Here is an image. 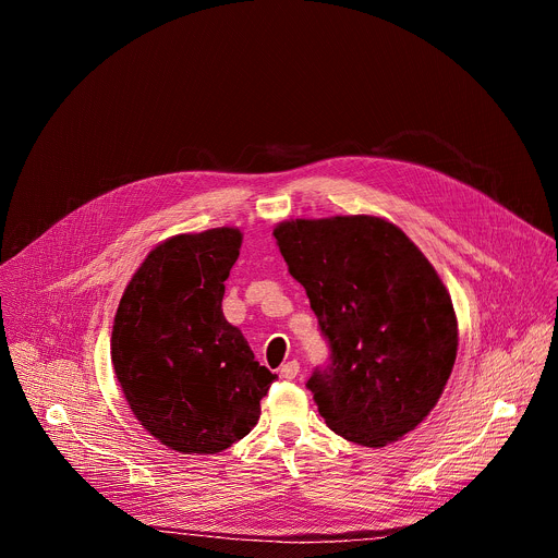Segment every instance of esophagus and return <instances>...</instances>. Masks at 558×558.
Listing matches in <instances>:
<instances>
[{
  "label": "esophagus",
  "instance_id": "obj_1",
  "mask_svg": "<svg viewBox=\"0 0 558 558\" xmlns=\"http://www.w3.org/2000/svg\"><path fill=\"white\" fill-rule=\"evenodd\" d=\"M298 373H300V364H298L295 360L284 362V364L280 366V377H282V379H295Z\"/></svg>",
  "mask_w": 558,
  "mask_h": 558
}]
</instances>
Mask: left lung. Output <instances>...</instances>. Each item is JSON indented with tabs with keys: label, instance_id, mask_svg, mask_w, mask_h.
Returning a JSON list of instances; mask_svg holds the SVG:
<instances>
[{
	"label": "left lung",
	"instance_id": "8db88e82",
	"mask_svg": "<svg viewBox=\"0 0 558 558\" xmlns=\"http://www.w3.org/2000/svg\"><path fill=\"white\" fill-rule=\"evenodd\" d=\"M274 235L331 349L306 381L327 426L368 448L415 430L441 397L459 344L435 267L377 216L295 218Z\"/></svg>",
	"mask_w": 558,
	"mask_h": 558
}]
</instances>
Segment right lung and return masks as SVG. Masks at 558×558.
Segmentation results:
<instances>
[{"label":"right lung","mask_w":558,"mask_h":558,"mask_svg":"<svg viewBox=\"0 0 558 558\" xmlns=\"http://www.w3.org/2000/svg\"><path fill=\"white\" fill-rule=\"evenodd\" d=\"M243 233L216 227L154 247L128 282L112 364L141 426L168 448L214 454L250 435L276 375L222 315Z\"/></svg>","instance_id":"1"}]
</instances>
